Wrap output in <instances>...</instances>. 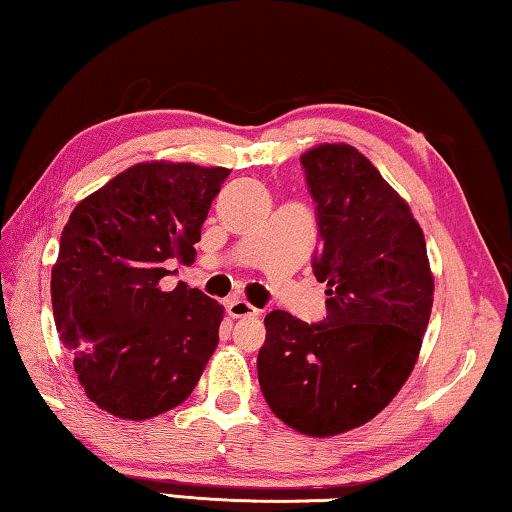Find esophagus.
<instances>
[{
    "label": "esophagus",
    "mask_w": 512,
    "mask_h": 512,
    "mask_svg": "<svg viewBox=\"0 0 512 512\" xmlns=\"http://www.w3.org/2000/svg\"><path fill=\"white\" fill-rule=\"evenodd\" d=\"M225 308H227V315L234 317V319L259 315V310L255 308V305H250L246 299H239V296H232V299H227Z\"/></svg>",
    "instance_id": "34e87169"
}]
</instances>
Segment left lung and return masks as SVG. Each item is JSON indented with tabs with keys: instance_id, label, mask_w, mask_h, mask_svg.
<instances>
[{
	"instance_id": "1",
	"label": "left lung",
	"mask_w": 512,
	"mask_h": 512,
	"mask_svg": "<svg viewBox=\"0 0 512 512\" xmlns=\"http://www.w3.org/2000/svg\"><path fill=\"white\" fill-rule=\"evenodd\" d=\"M301 165L322 243L312 271L329 287L326 317L308 324L271 310L257 377L282 423L333 437L398 395L430 322L434 282L421 227L368 158L322 144Z\"/></svg>"
}]
</instances>
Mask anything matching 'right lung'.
I'll return each mask as SVG.
<instances>
[{
    "mask_svg": "<svg viewBox=\"0 0 512 512\" xmlns=\"http://www.w3.org/2000/svg\"><path fill=\"white\" fill-rule=\"evenodd\" d=\"M225 167L142 163L73 209L52 269V312L91 402L144 421L177 407L218 345L223 308L167 264L193 262Z\"/></svg>",
    "mask_w": 512,
    "mask_h": 512,
    "instance_id": "1",
    "label": "right lung"
}]
</instances>
